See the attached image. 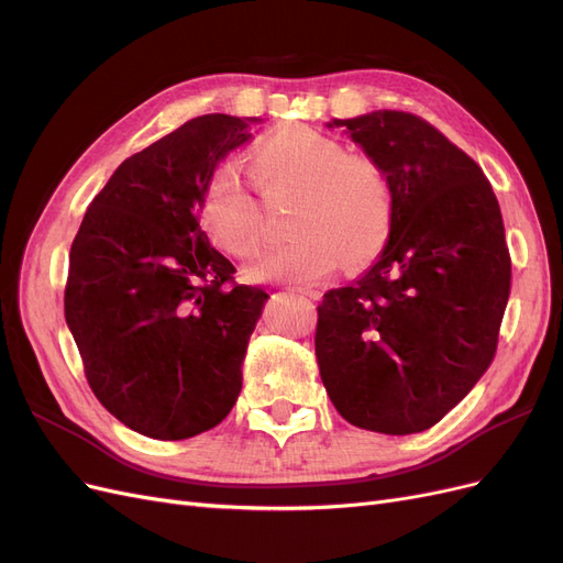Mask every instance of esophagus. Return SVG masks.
<instances>
[{
	"label": "esophagus",
	"instance_id": "obj_1",
	"mask_svg": "<svg viewBox=\"0 0 563 563\" xmlns=\"http://www.w3.org/2000/svg\"><path fill=\"white\" fill-rule=\"evenodd\" d=\"M298 294L305 298H312V300L319 298V291H312V288H298Z\"/></svg>",
	"mask_w": 563,
	"mask_h": 563
}]
</instances>
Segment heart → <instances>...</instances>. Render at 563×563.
Masks as SVG:
<instances>
[{"label": "heart", "instance_id": "1", "mask_svg": "<svg viewBox=\"0 0 563 563\" xmlns=\"http://www.w3.org/2000/svg\"><path fill=\"white\" fill-rule=\"evenodd\" d=\"M251 174L269 199L294 197V240L249 269L253 282L314 284L345 261L371 263L395 225V192L383 166L352 157L343 143L310 126H291L251 152ZM211 240L234 258H255L265 246L261 203L240 172L216 168L201 207Z\"/></svg>", "mask_w": 563, "mask_h": 563}]
</instances>
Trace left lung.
Listing matches in <instances>:
<instances>
[{"mask_svg": "<svg viewBox=\"0 0 563 563\" xmlns=\"http://www.w3.org/2000/svg\"><path fill=\"white\" fill-rule=\"evenodd\" d=\"M383 166L395 225L378 263L319 305L314 352L338 413L362 430H430L493 362L512 263L484 172L420 117L333 119Z\"/></svg>", "mask_w": 563, "mask_h": 563, "instance_id": "left-lung-1", "label": "left lung"}]
</instances>
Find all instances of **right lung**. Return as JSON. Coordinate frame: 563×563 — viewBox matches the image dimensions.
Segmentation results:
<instances>
[{
    "mask_svg": "<svg viewBox=\"0 0 563 563\" xmlns=\"http://www.w3.org/2000/svg\"><path fill=\"white\" fill-rule=\"evenodd\" d=\"M261 117L203 114L119 164L70 249L65 321L98 401L133 432L178 441L223 420L267 294L197 213L220 159Z\"/></svg>",
    "mask_w": 563,
    "mask_h": 563,
    "instance_id": "add662e5",
    "label": "right lung"
}]
</instances>
